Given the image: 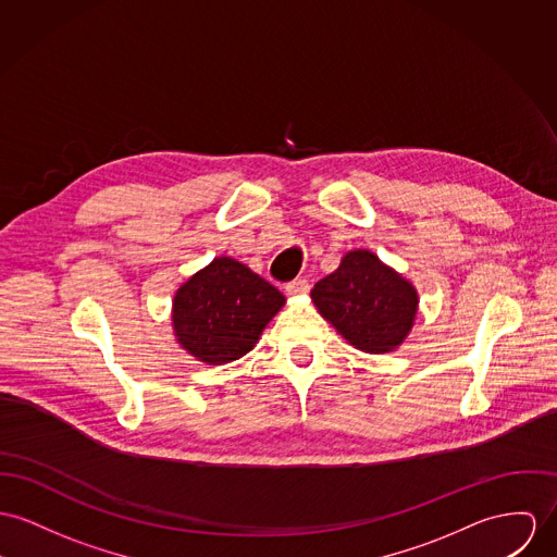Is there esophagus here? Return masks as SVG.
<instances>
[{
    "mask_svg": "<svg viewBox=\"0 0 557 557\" xmlns=\"http://www.w3.org/2000/svg\"><path fill=\"white\" fill-rule=\"evenodd\" d=\"M307 293H309L307 280H295V282L286 284V295H290V297H300V295H307Z\"/></svg>",
    "mask_w": 557,
    "mask_h": 557,
    "instance_id": "esophagus-1",
    "label": "esophagus"
}]
</instances>
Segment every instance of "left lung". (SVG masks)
I'll return each mask as SVG.
<instances>
[{"instance_id":"1","label":"left lung","mask_w":557,"mask_h":557,"mask_svg":"<svg viewBox=\"0 0 557 557\" xmlns=\"http://www.w3.org/2000/svg\"><path fill=\"white\" fill-rule=\"evenodd\" d=\"M311 300L345 342L367 354L396 351L409 337L420 297L416 286L371 250H349L320 280Z\"/></svg>"}]
</instances>
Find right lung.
Masks as SVG:
<instances>
[{"label": "right lung", "instance_id": "1", "mask_svg": "<svg viewBox=\"0 0 557 557\" xmlns=\"http://www.w3.org/2000/svg\"><path fill=\"white\" fill-rule=\"evenodd\" d=\"M284 305L286 297L250 267L218 257L175 290L173 335L199 362L226 364L257 345Z\"/></svg>", "mask_w": 557, "mask_h": 557}]
</instances>
